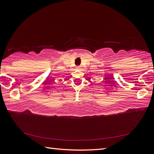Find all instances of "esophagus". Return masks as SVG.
I'll return each instance as SVG.
<instances>
[{
	"label": "esophagus",
	"mask_w": 154,
	"mask_h": 154,
	"mask_svg": "<svg viewBox=\"0 0 154 154\" xmlns=\"http://www.w3.org/2000/svg\"><path fill=\"white\" fill-rule=\"evenodd\" d=\"M76 69H81V66H77Z\"/></svg>",
	"instance_id": "esophagus-1"
}]
</instances>
